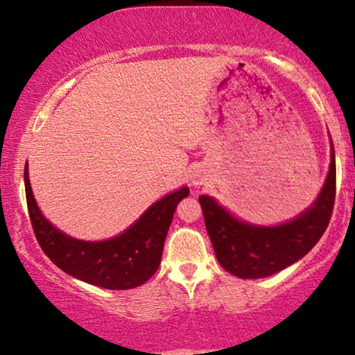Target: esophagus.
Listing matches in <instances>:
<instances>
[{
    "label": "esophagus",
    "instance_id": "obj_1",
    "mask_svg": "<svg viewBox=\"0 0 355 355\" xmlns=\"http://www.w3.org/2000/svg\"><path fill=\"white\" fill-rule=\"evenodd\" d=\"M205 181H207L205 173H203L202 169H198V171L193 173L192 178H191V182H192L193 187H200V186H203V184H205Z\"/></svg>",
    "mask_w": 355,
    "mask_h": 355
}]
</instances>
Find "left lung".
<instances>
[{
    "label": "left lung",
    "instance_id": "obj_1",
    "mask_svg": "<svg viewBox=\"0 0 355 355\" xmlns=\"http://www.w3.org/2000/svg\"><path fill=\"white\" fill-rule=\"evenodd\" d=\"M336 196V162L331 163L318 197L294 220L276 226H257L231 215L210 196H200L207 232L216 260L227 273L242 279L266 278L307 255L323 236Z\"/></svg>",
    "mask_w": 355,
    "mask_h": 355
}]
</instances>
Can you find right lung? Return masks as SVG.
I'll list each match as a JSON object with an SVG mask.
<instances>
[{
    "mask_svg": "<svg viewBox=\"0 0 355 355\" xmlns=\"http://www.w3.org/2000/svg\"><path fill=\"white\" fill-rule=\"evenodd\" d=\"M24 184L28 216L45 255L72 278L105 289H132L152 278L162 261L178 203L189 196V187L184 186L150 205L119 236L90 242L64 234L42 215L32 193L27 164Z\"/></svg>",
    "mask_w": 355,
    "mask_h": 355,
    "instance_id": "obj_1",
    "label": "right lung"
}]
</instances>
